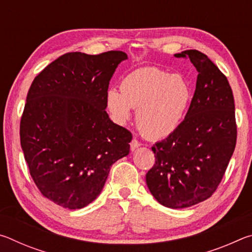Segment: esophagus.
I'll list each match as a JSON object with an SVG mask.
<instances>
[{
    "mask_svg": "<svg viewBox=\"0 0 252 252\" xmlns=\"http://www.w3.org/2000/svg\"><path fill=\"white\" fill-rule=\"evenodd\" d=\"M140 146H141V143H140L136 139H133V140H132V141L130 142V148H131L132 151H134L135 149L139 148Z\"/></svg>",
    "mask_w": 252,
    "mask_h": 252,
    "instance_id": "1",
    "label": "esophagus"
}]
</instances>
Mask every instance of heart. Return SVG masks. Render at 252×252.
Instances as JSON below:
<instances>
[{
  "label": "heart",
  "mask_w": 252,
  "mask_h": 252,
  "mask_svg": "<svg viewBox=\"0 0 252 252\" xmlns=\"http://www.w3.org/2000/svg\"><path fill=\"white\" fill-rule=\"evenodd\" d=\"M190 88L181 75L158 67H142L121 81L120 91L110 89L105 103L118 125H126L132 109L135 122L151 140L164 139L178 129L190 101Z\"/></svg>",
  "instance_id": "obj_1"
}]
</instances>
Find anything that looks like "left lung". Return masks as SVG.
I'll return each mask as SVG.
<instances>
[{"mask_svg": "<svg viewBox=\"0 0 252 252\" xmlns=\"http://www.w3.org/2000/svg\"><path fill=\"white\" fill-rule=\"evenodd\" d=\"M198 71L189 110L178 129L152 147L156 163L146 181L162 206L180 209L215 193L237 142L234 100L229 81L206 54L187 50Z\"/></svg>", "mask_w": 252, "mask_h": 252, "instance_id": "8db88e82", "label": "left lung"}]
</instances>
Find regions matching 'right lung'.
<instances>
[{
    "mask_svg": "<svg viewBox=\"0 0 252 252\" xmlns=\"http://www.w3.org/2000/svg\"><path fill=\"white\" fill-rule=\"evenodd\" d=\"M122 51L65 53L33 80L20 123L29 171L43 197L81 209L103 189L110 168L129 155L132 133L106 113Z\"/></svg>",
    "mask_w": 252,
    "mask_h": 252,
    "instance_id": "right-lung-1",
    "label": "right lung"
}]
</instances>
